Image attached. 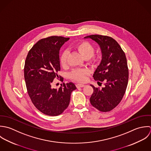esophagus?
I'll use <instances>...</instances> for the list:
<instances>
[{
    "mask_svg": "<svg viewBox=\"0 0 151 151\" xmlns=\"http://www.w3.org/2000/svg\"><path fill=\"white\" fill-rule=\"evenodd\" d=\"M77 88H83L85 86V85L83 84H81V83H78L76 85Z\"/></svg>",
    "mask_w": 151,
    "mask_h": 151,
    "instance_id": "esophagus-1",
    "label": "esophagus"
}]
</instances>
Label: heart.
Here are the masks:
<instances>
[{"label": "heart", "mask_w": 151, "mask_h": 151, "mask_svg": "<svg viewBox=\"0 0 151 151\" xmlns=\"http://www.w3.org/2000/svg\"><path fill=\"white\" fill-rule=\"evenodd\" d=\"M75 48L81 53L83 57L89 61L91 64H95L99 60V57L94 55L95 52V47L93 45L86 41H82L76 45ZM69 56V51L64 50L60 56L61 65L65 67L68 65ZM88 73V71L85 69H73L69 74L70 78L73 81L77 82H84L86 80V76Z\"/></svg>", "instance_id": "heart-1"}]
</instances>
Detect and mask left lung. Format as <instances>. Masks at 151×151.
I'll return each mask as SVG.
<instances>
[{
	"label": "left lung",
	"instance_id": "obj_1",
	"mask_svg": "<svg viewBox=\"0 0 151 151\" xmlns=\"http://www.w3.org/2000/svg\"><path fill=\"white\" fill-rule=\"evenodd\" d=\"M85 38L97 42L102 52V60L93 77L97 83L103 82L104 87L100 89L91 85V104L100 111L108 112L120 103L126 91L129 75L127 58L120 45L111 37L96 34Z\"/></svg>",
	"mask_w": 151,
	"mask_h": 151
}]
</instances>
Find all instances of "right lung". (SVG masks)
Returning <instances> with one entry per match:
<instances>
[{
    "mask_svg": "<svg viewBox=\"0 0 151 151\" xmlns=\"http://www.w3.org/2000/svg\"><path fill=\"white\" fill-rule=\"evenodd\" d=\"M69 38L51 36L39 40L29 51L24 65V79L27 91L34 106L43 114L57 116L68 107L75 84L63 83L58 89L52 87L60 71V50Z\"/></svg>",
    "mask_w": 151,
    "mask_h": 151,
    "instance_id": "right-lung-1",
    "label": "right lung"
}]
</instances>
